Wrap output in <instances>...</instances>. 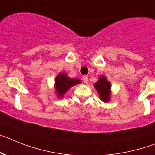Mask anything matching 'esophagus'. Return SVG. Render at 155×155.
Here are the masks:
<instances>
[{
  "instance_id": "1",
  "label": "esophagus",
  "mask_w": 155,
  "mask_h": 155,
  "mask_svg": "<svg viewBox=\"0 0 155 155\" xmlns=\"http://www.w3.org/2000/svg\"><path fill=\"white\" fill-rule=\"evenodd\" d=\"M83 80H84V83H86V84H87V83L88 82V76H87V75H84V77H83Z\"/></svg>"
}]
</instances>
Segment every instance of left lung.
Wrapping results in <instances>:
<instances>
[{"label": "left lung", "instance_id": "8db88e82", "mask_svg": "<svg viewBox=\"0 0 155 155\" xmlns=\"http://www.w3.org/2000/svg\"><path fill=\"white\" fill-rule=\"evenodd\" d=\"M94 87L98 93L100 99L102 102H110L111 99V83L108 81L106 76L100 75L98 77V80L95 84H94Z\"/></svg>", "mask_w": 155, "mask_h": 155}]
</instances>
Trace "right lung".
Listing matches in <instances>:
<instances>
[{
  "mask_svg": "<svg viewBox=\"0 0 155 155\" xmlns=\"http://www.w3.org/2000/svg\"><path fill=\"white\" fill-rule=\"evenodd\" d=\"M81 81L78 79L69 78L64 72H61L56 76L54 88L56 91V95L58 98H63L64 95L68 89L75 85L80 84Z\"/></svg>",
  "mask_w": 155,
  "mask_h": 155,
  "instance_id": "right-lung-1",
  "label": "right lung"
}]
</instances>
